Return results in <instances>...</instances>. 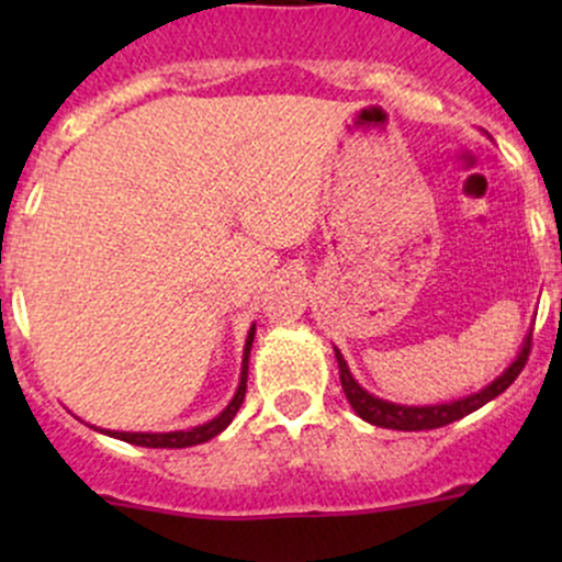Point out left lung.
<instances>
[{
  "label": "left lung",
  "mask_w": 562,
  "mask_h": 562,
  "mask_svg": "<svg viewBox=\"0 0 562 562\" xmlns=\"http://www.w3.org/2000/svg\"><path fill=\"white\" fill-rule=\"evenodd\" d=\"M530 337L532 331L525 337L522 350L517 353V359H514L512 364L503 370V375H497L490 386L479 389L475 394L459 396V400L438 402V405H400V402L381 400V396L370 394V391L359 386V381L350 375L348 361L342 359L339 348H334V356H337L339 383H342L345 396H348L350 407H353L364 422L375 424V427H383V429H400V432H422V429H438L451 422H459V418L479 411V407H484L486 402H492L497 394H503V391L512 386V383L519 378V372H522L527 356H530Z\"/></svg>",
  "instance_id": "left-lung-1"
}]
</instances>
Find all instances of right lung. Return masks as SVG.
I'll return each mask as SVG.
<instances>
[{
  "label": "right lung",
  "mask_w": 562,
  "mask_h": 562,
  "mask_svg": "<svg viewBox=\"0 0 562 562\" xmlns=\"http://www.w3.org/2000/svg\"><path fill=\"white\" fill-rule=\"evenodd\" d=\"M252 339H255V323L249 326L247 331V342H245V356H241V375H239V389H236L234 400L225 405V411L220 416H214L212 422L198 424L192 429H176V432H116V429H98V432L108 435V438L124 440V443L133 446H144V449H187V446H198L212 440L214 435L223 432L234 416L239 413L241 402H245V391H247V370H249V350H252Z\"/></svg>",
  "instance_id": "obj_1"
}]
</instances>
